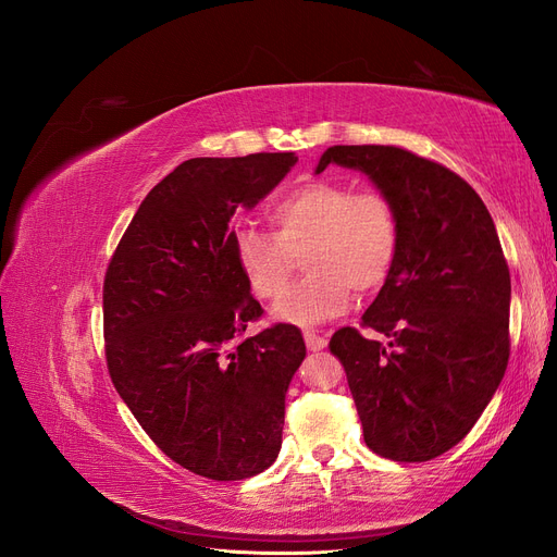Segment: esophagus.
I'll use <instances>...</instances> for the list:
<instances>
[{"instance_id":"1","label":"esophagus","mask_w":557,"mask_h":557,"mask_svg":"<svg viewBox=\"0 0 557 557\" xmlns=\"http://www.w3.org/2000/svg\"><path fill=\"white\" fill-rule=\"evenodd\" d=\"M305 342H307V348H309V350H320V348L327 346L325 336H320V334H315V332H305Z\"/></svg>"}]
</instances>
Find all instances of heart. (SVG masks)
<instances>
[{"mask_svg":"<svg viewBox=\"0 0 557 557\" xmlns=\"http://www.w3.org/2000/svg\"><path fill=\"white\" fill-rule=\"evenodd\" d=\"M272 232H234V260L258 299H276L305 260L309 274L281 297L276 315L313 327L342 315L356 293H374L391 278L401 242L397 205L383 190L309 181L269 207Z\"/></svg>","mask_w":557,"mask_h":557,"instance_id":"b5f03b06","label":"heart"}]
</instances>
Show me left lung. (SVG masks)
Here are the masks:
<instances>
[{"mask_svg":"<svg viewBox=\"0 0 557 557\" xmlns=\"http://www.w3.org/2000/svg\"><path fill=\"white\" fill-rule=\"evenodd\" d=\"M391 195L401 242L391 278L360 327L332 334L364 444L395 462H425L462 442L509 364L511 276L491 213L448 166L399 146H332Z\"/></svg>","mask_w":557,"mask_h":557,"instance_id":"8db88e82","label":"left lung"}]
</instances>
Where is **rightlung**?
<instances>
[{"mask_svg":"<svg viewBox=\"0 0 557 557\" xmlns=\"http://www.w3.org/2000/svg\"><path fill=\"white\" fill-rule=\"evenodd\" d=\"M295 162L293 153L185 160L146 195L107 267L115 391L166 458L213 481L274 465L285 393L307 356L288 323L244 336L264 311L234 260L230 225Z\"/></svg>","mask_w":557,"mask_h":557,"instance_id":"obj_1","label":"right lung"}]
</instances>
